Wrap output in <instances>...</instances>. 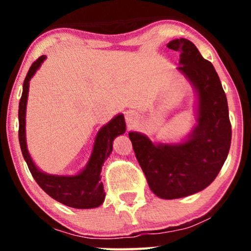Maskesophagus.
Returning <instances> with one entry per match:
<instances>
[{
    "label": "esophagus",
    "mask_w": 251,
    "mask_h": 251,
    "mask_svg": "<svg viewBox=\"0 0 251 251\" xmlns=\"http://www.w3.org/2000/svg\"><path fill=\"white\" fill-rule=\"evenodd\" d=\"M125 118H126V120H127L128 123H133V122H135V119L138 118V114L135 113L134 111H127L125 113Z\"/></svg>",
    "instance_id": "34e87169"
}]
</instances>
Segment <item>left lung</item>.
I'll return each instance as SVG.
<instances>
[{
  "instance_id": "8db88e82",
  "label": "left lung",
  "mask_w": 251,
  "mask_h": 251,
  "mask_svg": "<svg viewBox=\"0 0 251 251\" xmlns=\"http://www.w3.org/2000/svg\"><path fill=\"white\" fill-rule=\"evenodd\" d=\"M180 53V71L198 93V125L186 142L152 144L146 135L129 132L135 157L150 189L164 200L186 197L210 185L226 162L231 144V124L226 93L212 63L191 41L168 43Z\"/></svg>"
}]
</instances>
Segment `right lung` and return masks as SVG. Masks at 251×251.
Segmentation results:
<instances>
[{"mask_svg":"<svg viewBox=\"0 0 251 251\" xmlns=\"http://www.w3.org/2000/svg\"><path fill=\"white\" fill-rule=\"evenodd\" d=\"M46 59L45 55L33 62L28 71L24 82V92L19 105V140L22 154L27 162L31 176L46 194L51 198L75 209H91L101 205L105 200L103 185L100 181V172L105 159H107L113 149L114 138L125 133L126 125L123 114H119L109 122L107 125L98 132L94 149L91 159L81 174L76 176H51L43 174L36 168L31 160L25 144V106H27L29 80L35 74L37 68Z\"/></svg>","mask_w":251,"mask_h":251,"instance_id":"1","label":"right lung"}]
</instances>
